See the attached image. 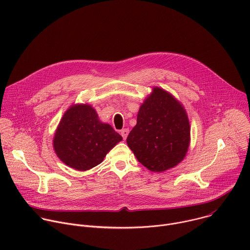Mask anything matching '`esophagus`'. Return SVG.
<instances>
[{"instance_id": "1", "label": "esophagus", "mask_w": 250, "mask_h": 250, "mask_svg": "<svg viewBox=\"0 0 250 250\" xmlns=\"http://www.w3.org/2000/svg\"><path fill=\"white\" fill-rule=\"evenodd\" d=\"M128 132H129V130H128L127 128H124V129L121 130V134H122V136H123L124 139H126V137H127V135H128Z\"/></svg>"}]
</instances>
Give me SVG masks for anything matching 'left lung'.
I'll list each match as a JSON object with an SVG mask.
<instances>
[{"mask_svg":"<svg viewBox=\"0 0 250 250\" xmlns=\"http://www.w3.org/2000/svg\"><path fill=\"white\" fill-rule=\"evenodd\" d=\"M126 144L150 171L175 167L184 159L190 145V124L184 106L170 93L154 87L140 105Z\"/></svg>","mask_w":250,"mask_h":250,"instance_id":"left-lung-1","label":"left lung"}]
</instances>
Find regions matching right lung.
Instances as JSON below:
<instances>
[{
    "label": "right lung",
    "mask_w": 250,
    "mask_h": 250,
    "mask_svg": "<svg viewBox=\"0 0 250 250\" xmlns=\"http://www.w3.org/2000/svg\"><path fill=\"white\" fill-rule=\"evenodd\" d=\"M123 137L100 122L88 104H73L63 115L53 138L55 153L69 167L86 171L100 164Z\"/></svg>",
    "instance_id": "1"
}]
</instances>
